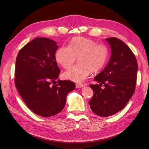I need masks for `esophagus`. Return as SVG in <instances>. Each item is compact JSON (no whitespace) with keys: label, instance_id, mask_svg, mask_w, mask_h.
<instances>
[{"label":"esophagus","instance_id":"1","mask_svg":"<svg viewBox=\"0 0 149 149\" xmlns=\"http://www.w3.org/2000/svg\"><path fill=\"white\" fill-rule=\"evenodd\" d=\"M83 87H84L83 84H76V88H83Z\"/></svg>","mask_w":149,"mask_h":149}]
</instances>
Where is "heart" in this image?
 <instances>
[{"instance_id": "obj_1", "label": "heart", "mask_w": 149, "mask_h": 149, "mask_svg": "<svg viewBox=\"0 0 149 149\" xmlns=\"http://www.w3.org/2000/svg\"><path fill=\"white\" fill-rule=\"evenodd\" d=\"M78 58L79 64L64 72L65 79L80 83L86 79L91 72L96 73L104 66L107 58V49L103 45L96 44L93 40L84 37L72 39L69 46H62L55 53L58 64L68 68Z\"/></svg>"}]
</instances>
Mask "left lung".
<instances>
[{"label": "left lung", "mask_w": 149, "mask_h": 149, "mask_svg": "<svg viewBox=\"0 0 149 149\" xmlns=\"http://www.w3.org/2000/svg\"><path fill=\"white\" fill-rule=\"evenodd\" d=\"M106 40L111 48L109 61L94 79L99 84L89 85L94 92L90 108L101 117L114 115L127 105L136 89L138 68L136 56L124 42L114 37Z\"/></svg>", "instance_id": "left-lung-1"}]
</instances>
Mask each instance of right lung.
I'll return each instance as SVG.
<instances>
[{"instance_id":"right-lung-1","label":"right lung","mask_w":149,"mask_h":149,"mask_svg":"<svg viewBox=\"0 0 149 149\" xmlns=\"http://www.w3.org/2000/svg\"><path fill=\"white\" fill-rule=\"evenodd\" d=\"M58 48L53 40L35 38L20 49L16 59V88L26 106L44 118L63 109L66 96L75 88L71 81H56L60 73L55 60Z\"/></svg>"}]
</instances>
